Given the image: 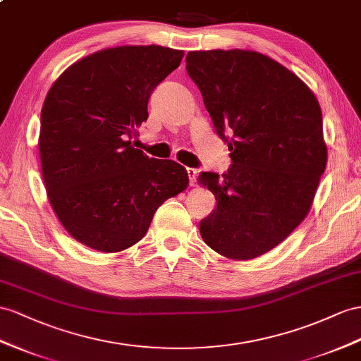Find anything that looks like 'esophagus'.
I'll return each instance as SVG.
<instances>
[{
	"label": "esophagus",
	"instance_id": "1",
	"mask_svg": "<svg viewBox=\"0 0 361 361\" xmlns=\"http://www.w3.org/2000/svg\"><path fill=\"white\" fill-rule=\"evenodd\" d=\"M197 173H198V171H197V169L188 168V175H189V183H190V186H195V183H197Z\"/></svg>",
	"mask_w": 361,
	"mask_h": 361
}]
</instances>
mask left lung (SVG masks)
I'll list each match as a JSON object with an SVG mask.
<instances>
[{"label": "left lung", "instance_id": "obj_1", "mask_svg": "<svg viewBox=\"0 0 361 361\" xmlns=\"http://www.w3.org/2000/svg\"><path fill=\"white\" fill-rule=\"evenodd\" d=\"M186 70L232 159L223 175L200 173L216 198L200 233L228 259H253L311 207L328 155L320 105L293 71L257 51H189Z\"/></svg>", "mask_w": 361, "mask_h": 361}]
</instances>
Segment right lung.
<instances>
[{
	"instance_id": "1",
	"label": "right lung",
	"mask_w": 361,
	"mask_h": 361,
	"mask_svg": "<svg viewBox=\"0 0 361 361\" xmlns=\"http://www.w3.org/2000/svg\"><path fill=\"white\" fill-rule=\"evenodd\" d=\"M183 54L161 45L100 50L63 71L45 97L38 143L45 190L84 245L104 253L134 245L155 210L188 188L181 164L151 159L129 140Z\"/></svg>"
}]
</instances>
